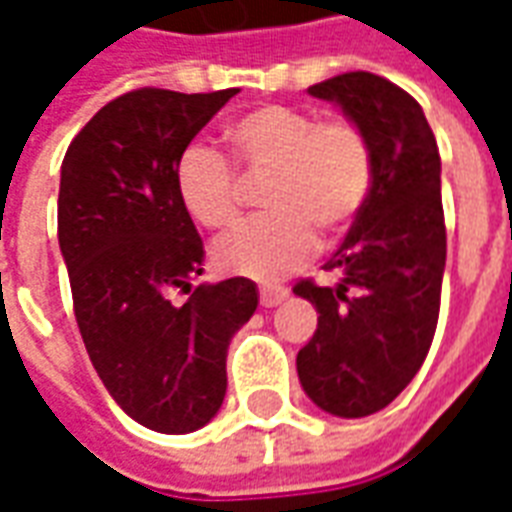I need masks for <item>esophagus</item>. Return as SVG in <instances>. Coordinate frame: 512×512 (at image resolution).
Segmentation results:
<instances>
[{
	"instance_id": "34e87169",
	"label": "esophagus",
	"mask_w": 512,
	"mask_h": 512,
	"mask_svg": "<svg viewBox=\"0 0 512 512\" xmlns=\"http://www.w3.org/2000/svg\"><path fill=\"white\" fill-rule=\"evenodd\" d=\"M285 299H288V290L285 288H260V304L263 307H277Z\"/></svg>"
}]
</instances>
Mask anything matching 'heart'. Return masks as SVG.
<instances>
[{
	"label": "heart",
	"mask_w": 512,
	"mask_h": 512,
	"mask_svg": "<svg viewBox=\"0 0 512 512\" xmlns=\"http://www.w3.org/2000/svg\"><path fill=\"white\" fill-rule=\"evenodd\" d=\"M230 161L211 147H189L175 167V194L191 222L211 233L241 219L233 168L268 175L263 205L271 211L213 249L230 274L277 282L307 263L318 235L340 238L373 189V150L348 117L315 120L296 106H257L224 126Z\"/></svg>",
	"instance_id": "obj_1"
}]
</instances>
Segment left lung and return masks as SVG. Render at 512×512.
<instances>
[{"instance_id": "obj_1", "label": "left lung", "mask_w": 512, "mask_h": 512, "mask_svg": "<svg viewBox=\"0 0 512 512\" xmlns=\"http://www.w3.org/2000/svg\"><path fill=\"white\" fill-rule=\"evenodd\" d=\"M307 93L340 106L373 150L367 205L323 266L340 282L293 288L318 310L296 356L304 392L326 414L359 419L411 384L436 334L447 260L441 158L422 106L384 76L343 73Z\"/></svg>"}]
</instances>
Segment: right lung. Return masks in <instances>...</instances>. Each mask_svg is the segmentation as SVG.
Returning <instances> with one entry per match:
<instances>
[{"instance_id": "obj_1", "label": "right lung", "mask_w": 512, "mask_h": 512, "mask_svg": "<svg viewBox=\"0 0 512 512\" xmlns=\"http://www.w3.org/2000/svg\"><path fill=\"white\" fill-rule=\"evenodd\" d=\"M233 95H120L62 158L57 235L84 348L117 406L158 433L216 417L230 340L257 310L252 279L191 288L205 249L175 194L183 150ZM175 289L190 299L175 305Z\"/></svg>"}]
</instances>
